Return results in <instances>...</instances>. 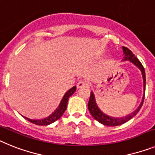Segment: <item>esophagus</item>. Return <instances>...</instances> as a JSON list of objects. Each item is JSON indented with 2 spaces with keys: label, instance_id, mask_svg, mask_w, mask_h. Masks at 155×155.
Here are the masks:
<instances>
[{
  "label": "esophagus",
  "instance_id": "obj_1",
  "mask_svg": "<svg viewBox=\"0 0 155 155\" xmlns=\"http://www.w3.org/2000/svg\"><path fill=\"white\" fill-rule=\"evenodd\" d=\"M87 86H88V84H87V83H86L85 81L80 80V81H79V83H77V85H76V87H77L78 89H79V88H82V87H87Z\"/></svg>",
  "mask_w": 155,
  "mask_h": 155
}]
</instances>
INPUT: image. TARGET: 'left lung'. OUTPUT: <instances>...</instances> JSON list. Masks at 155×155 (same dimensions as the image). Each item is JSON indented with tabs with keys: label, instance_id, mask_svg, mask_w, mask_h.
<instances>
[{
	"label": "left lung",
	"instance_id": "left-lung-1",
	"mask_svg": "<svg viewBox=\"0 0 155 155\" xmlns=\"http://www.w3.org/2000/svg\"><path fill=\"white\" fill-rule=\"evenodd\" d=\"M122 50H123V61H131L133 64H134L137 67L140 68V70L142 72L143 76V91H144V94H143V97L142 101H141L140 106L137 108V110L132 112L130 115H126L125 117H122V118H115V117L108 116L106 114L102 112L100 110V108L98 107L97 104L96 103V101H95V97H94V94L93 92H91V96H90V99H89L88 102V109L91 112V114L92 115V116L94 117V119L97 120V122H99L101 124L104 125V126H119V125H122L125 122H128L129 120H130L133 117L135 116L137 113L139 112V111L140 110L141 107H142L143 104V100H144V95H145V86H146V76H145V70L143 66L142 65L140 61L137 59V58L136 57L135 55L133 54V52L130 51L129 48H126V47H122Z\"/></svg>",
	"mask_w": 155,
	"mask_h": 155
}]
</instances>
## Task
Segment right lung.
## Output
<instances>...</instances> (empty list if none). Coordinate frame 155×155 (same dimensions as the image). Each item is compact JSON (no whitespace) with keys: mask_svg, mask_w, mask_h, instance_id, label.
<instances>
[{"mask_svg":"<svg viewBox=\"0 0 155 155\" xmlns=\"http://www.w3.org/2000/svg\"><path fill=\"white\" fill-rule=\"evenodd\" d=\"M76 87H73L72 88L68 90V91L64 94L62 100L61 101V103H60L58 107H57V109L55 110L51 115H49V116L47 117V118H43V119H31V118H26V117L25 116L22 117L25 118V119H27V120L29 121L30 122H32V123H33V124L38 125V126H48V125L51 124V123L54 122L55 121H57L58 119H59V118L61 117V115L64 114V112L65 111V110H66L67 108L68 98L72 96L74 93L76 92Z\"/></svg>","mask_w":155,"mask_h":155,"instance_id":"1","label":"right lung"}]
</instances>
